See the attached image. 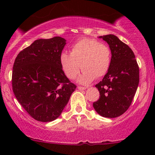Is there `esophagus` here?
<instances>
[{
    "label": "esophagus",
    "mask_w": 155,
    "mask_h": 155,
    "mask_svg": "<svg viewBox=\"0 0 155 155\" xmlns=\"http://www.w3.org/2000/svg\"><path fill=\"white\" fill-rule=\"evenodd\" d=\"M78 89H79V90H86V87H81V86H79L78 87Z\"/></svg>",
    "instance_id": "34e87169"
}]
</instances>
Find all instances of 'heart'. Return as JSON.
<instances>
[{
  "label": "heart",
  "mask_w": 155,
  "mask_h": 155,
  "mask_svg": "<svg viewBox=\"0 0 155 155\" xmlns=\"http://www.w3.org/2000/svg\"><path fill=\"white\" fill-rule=\"evenodd\" d=\"M111 63V51L108 46L93 38L80 39L73 44L70 54L63 51L60 55V66L68 79H74L81 67L83 73L78 81L83 84L106 74Z\"/></svg>",
  "instance_id": "heart-1"
}]
</instances>
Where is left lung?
Segmentation results:
<instances>
[{"label":"left lung","instance_id":"8db88e82","mask_svg":"<svg viewBox=\"0 0 155 155\" xmlns=\"http://www.w3.org/2000/svg\"><path fill=\"white\" fill-rule=\"evenodd\" d=\"M107 42L111 51L109 70L95 85L100 92L93 107L98 114L115 118L128 109L139 83V68L134 53L114 35L99 37Z\"/></svg>","mask_w":155,"mask_h":155}]
</instances>
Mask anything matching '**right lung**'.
I'll list each match as a JSON object with an SVG mask.
<instances>
[{
  "mask_svg": "<svg viewBox=\"0 0 155 155\" xmlns=\"http://www.w3.org/2000/svg\"><path fill=\"white\" fill-rule=\"evenodd\" d=\"M65 41L60 36L35 40L19 53L14 63L12 89L16 98L39 122L58 118L76 88L60 64Z\"/></svg>",
  "mask_w": 155,
  "mask_h": 155,
  "instance_id": "right-lung-1",
  "label": "right lung"
}]
</instances>
